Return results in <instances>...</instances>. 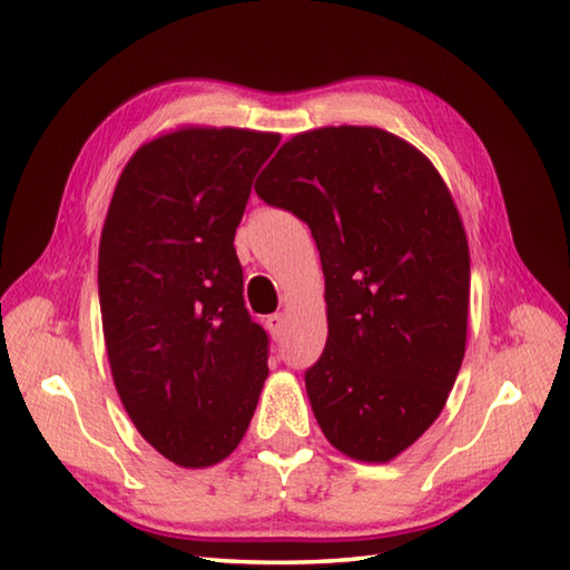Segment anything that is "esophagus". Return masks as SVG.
<instances>
[{
  "label": "esophagus",
  "mask_w": 570,
  "mask_h": 570,
  "mask_svg": "<svg viewBox=\"0 0 570 570\" xmlns=\"http://www.w3.org/2000/svg\"><path fill=\"white\" fill-rule=\"evenodd\" d=\"M264 325H266V331L272 333V337H278V335L284 333L286 316H284V313H272V316L264 318Z\"/></svg>",
  "instance_id": "obj_1"
}]
</instances>
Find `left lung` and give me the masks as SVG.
Returning <instances> with one entry per match:
<instances>
[{
  "label": "left lung",
  "mask_w": 570,
  "mask_h": 570,
  "mask_svg": "<svg viewBox=\"0 0 570 570\" xmlns=\"http://www.w3.org/2000/svg\"><path fill=\"white\" fill-rule=\"evenodd\" d=\"M254 190L321 252L328 341L306 370L318 426L386 463L439 419L463 365L470 254L451 193L404 139L347 125L286 141Z\"/></svg>",
  "instance_id": "1"
}]
</instances>
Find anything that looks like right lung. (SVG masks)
I'll return each mask as SVG.
<instances>
[{"label":"right lung","mask_w":570,"mask_h":570,"mask_svg":"<svg viewBox=\"0 0 570 570\" xmlns=\"http://www.w3.org/2000/svg\"><path fill=\"white\" fill-rule=\"evenodd\" d=\"M278 139L171 131L131 156L107 210L98 288L112 380L137 431L180 468L235 451L269 374L233 242Z\"/></svg>","instance_id":"right-lung-1"}]
</instances>
